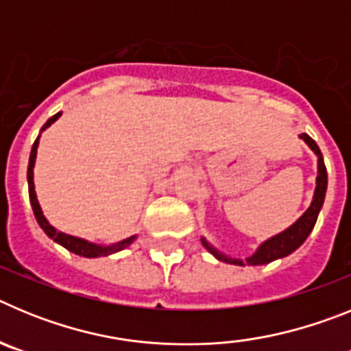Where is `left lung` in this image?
Segmentation results:
<instances>
[{"instance_id":"obj_1","label":"left lung","mask_w":351,"mask_h":351,"mask_svg":"<svg viewBox=\"0 0 351 351\" xmlns=\"http://www.w3.org/2000/svg\"><path fill=\"white\" fill-rule=\"evenodd\" d=\"M300 138H302V141L309 145V149H311L313 153L318 156V176H316V188L315 195H313L311 206L308 207V210H306L293 225H290L287 230H283L281 234L274 235V237L267 239L265 243L260 244L258 250H256L251 256H247L246 260L226 256L225 253L216 250L213 244L207 243L206 237H202L204 247L209 251L210 255L216 256L219 262L234 263V265H263V263H271L274 262V260L283 258V256H288L290 253H293V251L308 239V235L311 234L313 226H315L316 223V218H318V213H320L325 200V191H327V169H325L324 156H322V151L320 147L316 145V142L309 137L308 133H302Z\"/></svg>"}]
</instances>
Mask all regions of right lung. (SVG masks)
<instances>
[{"instance_id": "obj_1", "label": "right lung", "mask_w": 351, "mask_h": 351, "mask_svg": "<svg viewBox=\"0 0 351 351\" xmlns=\"http://www.w3.org/2000/svg\"><path fill=\"white\" fill-rule=\"evenodd\" d=\"M60 116H61V112H58V114H54L51 119H47V123L42 126V132L45 128H49V126H51L54 121H58V117H60ZM38 141H40V135L36 137L33 147H31L29 165H27V188H29L31 207H33L35 218H36V221H38V225L42 226V230L45 232V234H47L49 237L52 239V241H56L58 244H61L63 247H66L68 251H71V253H75V255H79V256H86V258H98V256H108V255H112V253H117V251L128 247L130 244L135 241V237H137V235H132V237L125 239V241H121V243L110 244V246H101V244L89 243V241H86V239L73 237V235H68V234H63V232H60V230H56L54 226H52L51 223L47 221V218L43 216L42 207H40V204H38V198H36L35 182H33V169H35Z\"/></svg>"}]
</instances>
